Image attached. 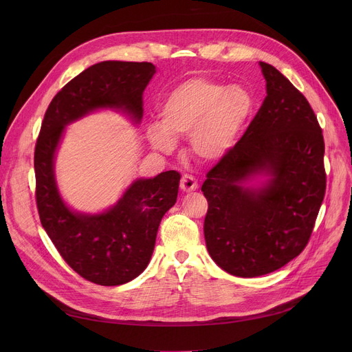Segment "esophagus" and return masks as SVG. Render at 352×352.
<instances>
[{
    "mask_svg": "<svg viewBox=\"0 0 352 352\" xmlns=\"http://www.w3.org/2000/svg\"><path fill=\"white\" fill-rule=\"evenodd\" d=\"M179 187L184 192H192L198 190V181L192 175H182Z\"/></svg>",
    "mask_w": 352,
    "mask_h": 352,
    "instance_id": "obj_1",
    "label": "esophagus"
}]
</instances>
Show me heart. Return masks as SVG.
<instances>
[{
    "label": "heart",
    "mask_w": 352,
    "mask_h": 352,
    "mask_svg": "<svg viewBox=\"0 0 352 352\" xmlns=\"http://www.w3.org/2000/svg\"><path fill=\"white\" fill-rule=\"evenodd\" d=\"M252 113V97L238 85L191 78L177 85L160 107L161 122H148L145 135L155 150L171 153L178 138L206 164L223 161L235 148Z\"/></svg>",
    "instance_id": "obj_1"
}]
</instances>
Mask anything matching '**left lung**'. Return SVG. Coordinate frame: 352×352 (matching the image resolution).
I'll return each mask as SVG.
<instances>
[{"label":"left lung","instance_id":"1","mask_svg":"<svg viewBox=\"0 0 352 352\" xmlns=\"http://www.w3.org/2000/svg\"><path fill=\"white\" fill-rule=\"evenodd\" d=\"M260 67L267 97L201 188L208 201L207 250L219 268L243 278L280 270L301 254L325 194L316 114L278 69Z\"/></svg>","mask_w":352,"mask_h":352}]
</instances>
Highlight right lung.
I'll return each instance as SVG.
<instances>
[{"instance_id": "obj_1", "label": "right lung", "mask_w": 352, "mask_h": 352, "mask_svg": "<svg viewBox=\"0 0 352 352\" xmlns=\"http://www.w3.org/2000/svg\"><path fill=\"white\" fill-rule=\"evenodd\" d=\"M155 72L151 63L91 65L52 98L35 145V195L41 224L65 263L98 285L129 283L146 268L161 219L177 202L181 175L165 171L154 178H137L114 206L85 212L71 208L63 198L55 158L67 126L97 111H114L138 125L142 92Z\"/></svg>"}]
</instances>
